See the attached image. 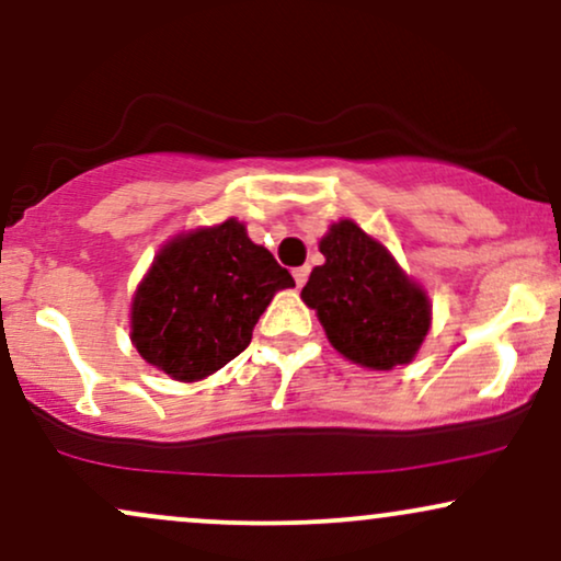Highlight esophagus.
Wrapping results in <instances>:
<instances>
[{
	"label": "esophagus",
	"mask_w": 561,
	"mask_h": 561,
	"mask_svg": "<svg viewBox=\"0 0 561 561\" xmlns=\"http://www.w3.org/2000/svg\"><path fill=\"white\" fill-rule=\"evenodd\" d=\"M307 278H309V267L305 265V267H296L294 270V280H296V286H305V283H307Z\"/></svg>",
	"instance_id": "esophagus-1"
}]
</instances>
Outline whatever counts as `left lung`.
Masks as SVG:
<instances>
[{"mask_svg":"<svg viewBox=\"0 0 561 561\" xmlns=\"http://www.w3.org/2000/svg\"><path fill=\"white\" fill-rule=\"evenodd\" d=\"M320 252L325 262L312 270L301 299L318 312L331 346L367 370L410 365L433 322L425 288L354 220L333 222Z\"/></svg>","mask_w":561,"mask_h":561,"instance_id":"1","label":"left lung"}]
</instances>
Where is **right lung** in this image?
I'll use <instances>...</instances> for the list:
<instances>
[{"label":"right lung","instance_id":"right-lung-1","mask_svg":"<svg viewBox=\"0 0 561 561\" xmlns=\"http://www.w3.org/2000/svg\"><path fill=\"white\" fill-rule=\"evenodd\" d=\"M294 278L228 217L162 243L130 299V344L151 367L196 383L239 357Z\"/></svg>","mask_w":561,"mask_h":561}]
</instances>
